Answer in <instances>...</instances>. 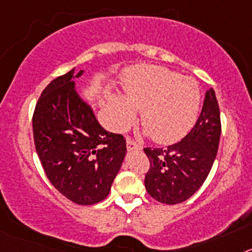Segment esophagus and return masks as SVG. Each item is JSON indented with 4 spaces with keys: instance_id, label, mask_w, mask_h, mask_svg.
Instances as JSON below:
<instances>
[{
    "instance_id": "obj_1",
    "label": "esophagus",
    "mask_w": 252,
    "mask_h": 252,
    "mask_svg": "<svg viewBox=\"0 0 252 252\" xmlns=\"http://www.w3.org/2000/svg\"><path fill=\"white\" fill-rule=\"evenodd\" d=\"M126 145H127V150L128 151H135V150H141V145H139L137 142L133 141L132 139H130V137H127L126 139Z\"/></svg>"
}]
</instances>
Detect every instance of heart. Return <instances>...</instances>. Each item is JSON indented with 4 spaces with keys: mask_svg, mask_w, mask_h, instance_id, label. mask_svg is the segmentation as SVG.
<instances>
[{
    "mask_svg": "<svg viewBox=\"0 0 252 252\" xmlns=\"http://www.w3.org/2000/svg\"><path fill=\"white\" fill-rule=\"evenodd\" d=\"M124 98L110 99L112 124L125 131L136 120L153 140L171 144L183 139L193 127L201 107L202 94L193 78L159 65H141L128 72L124 83Z\"/></svg>",
    "mask_w": 252,
    "mask_h": 252,
    "instance_id": "heart-1",
    "label": "heart"
}]
</instances>
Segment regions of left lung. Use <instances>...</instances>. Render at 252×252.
Returning <instances> with one entry per match:
<instances>
[{
  "label": "left lung",
  "mask_w": 252,
  "mask_h": 252,
  "mask_svg": "<svg viewBox=\"0 0 252 252\" xmlns=\"http://www.w3.org/2000/svg\"><path fill=\"white\" fill-rule=\"evenodd\" d=\"M221 137V116L213 88L206 92L202 112L184 139L166 148H145L150 168L145 188L160 203L178 204L192 197L208 177Z\"/></svg>",
  "instance_id": "8db88e82"
}]
</instances>
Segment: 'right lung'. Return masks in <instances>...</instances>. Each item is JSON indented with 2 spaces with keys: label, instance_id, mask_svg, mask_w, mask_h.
Listing matches in <instances>:
<instances>
[{
  "label": "right lung",
  "instance_id": "1",
  "mask_svg": "<svg viewBox=\"0 0 252 252\" xmlns=\"http://www.w3.org/2000/svg\"><path fill=\"white\" fill-rule=\"evenodd\" d=\"M83 70L46 86L32 116L35 149L50 183L82 206L103 201L126 155V140L106 131L75 91Z\"/></svg>",
  "mask_w": 252,
  "mask_h": 252
}]
</instances>
